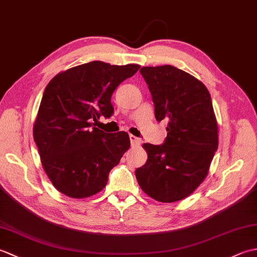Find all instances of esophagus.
Segmentation results:
<instances>
[{"label":"esophagus","instance_id":"34e87169","mask_svg":"<svg viewBox=\"0 0 257 257\" xmlns=\"http://www.w3.org/2000/svg\"><path fill=\"white\" fill-rule=\"evenodd\" d=\"M129 139H130V144H132L133 147L139 146V145H140V139H138L137 137H136V136L129 135Z\"/></svg>","mask_w":257,"mask_h":257}]
</instances>
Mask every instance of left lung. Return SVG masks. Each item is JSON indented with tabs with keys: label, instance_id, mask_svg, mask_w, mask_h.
<instances>
[{
	"label": "left lung",
	"instance_id": "obj_1",
	"mask_svg": "<svg viewBox=\"0 0 257 257\" xmlns=\"http://www.w3.org/2000/svg\"><path fill=\"white\" fill-rule=\"evenodd\" d=\"M158 121L167 120L162 145L145 144V166L136 170L140 188L152 199L187 198L209 172L219 145L217 123L209 90L192 75L171 65L143 67Z\"/></svg>",
	"mask_w": 257,
	"mask_h": 257
}]
</instances>
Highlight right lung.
Segmentation results:
<instances>
[{"label": "right lung", "mask_w": 257, "mask_h": 257, "mask_svg": "<svg viewBox=\"0 0 257 257\" xmlns=\"http://www.w3.org/2000/svg\"><path fill=\"white\" fill-rule=\"evenodd\" d=\"M139 68L95 61L59 73L46 86L33 135L43 168L59 192L83 199L106 187L130 139L127 133L107 134L91 121L111 116L112 92Z\"/></svg>", "instance_id": "obj_1"}]
</instances>
